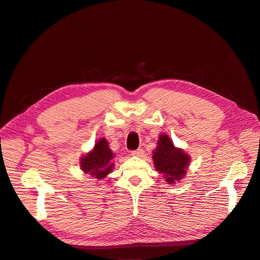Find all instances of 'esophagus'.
<instances>
[{"label":"esophagus","mask_w":260,"mask_h":260,"mask_svg":"<svg viewBox=\"0 0 260 260\" xmlns=\"http://www.w3.org/2000/svg\"><path fill=\"white\" fill-rule=\"evenodd\" d=\"M143 154H144V152H143L142 148H138V149H135V151L131 152V155H132V156H138V157L142 156Z\"/></svg>","instance_id":"obj_1"}]
</instances>
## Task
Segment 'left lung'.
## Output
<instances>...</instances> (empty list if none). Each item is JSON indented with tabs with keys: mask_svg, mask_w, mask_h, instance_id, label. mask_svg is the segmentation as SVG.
<instances>
[{
	"mask_svg": "<svg viewBox=\"0 0 260 260\" xmlns=\"http://www.w3.org/2000/svg\"><path fill=\"white\" fill-rule=\"evenodd\" d=\"M153 160L156 169L164 175L168 183L181 180L185 175V169L190 161V157L182 149L176 148L169 137L161 135L157 142Z\"/></svg>",
	"mask_w": 260,
	"mask_h": 260,
	"instance_id": "left-lung-1",
	"label": "left lung"
}]
</instances>
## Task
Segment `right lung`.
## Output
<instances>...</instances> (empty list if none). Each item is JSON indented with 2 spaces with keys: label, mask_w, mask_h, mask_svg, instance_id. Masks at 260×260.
Returning <instances> with one entry per match:
<instances>
[{
  "label": "right lung",
  "mask_w": 260,
  "mask_h": 260,
  "mask_svg": "<svg viewBox=\"0 0 260 260\" xmlns=\"http://www.w3.org/2000/svg\"><path fill=\"white\" fill-rule=\"evenodd\" d=\"M113 157L114 154L108 147L107 141L102 138L94 145L93 151L81 159V168L85 174H90L93 178L103 179L113 169Z\"/></svg>",
  "instance_id": "right-lung-1"
}]
</instances>
